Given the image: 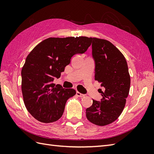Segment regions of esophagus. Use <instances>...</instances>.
I'll use <instances>...</instances> for the list:
<instances>
[{"label": "esophagus", "instance_id": "obj_1", "mask_svg": "<svg viewBox=\"0 0 154 154\" xmlns=\"http://www.w3.org/2000/svg\"><path fill=\"white\" fill-rule=\"evenodd\" d=\"M76 95L78 96V97H84L85 96V95L84 94H82V93H80V92H76Z\"/></svg>", "mask_w": 154, "mask_h": 154}]
</instances>
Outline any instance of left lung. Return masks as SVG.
Instances as JSON below:
<instances>
[{
    "label": "left lung",
    "instance_id": "obj_1",
    "mask_svg": "<svg viewBox=\"0 0 154 154\" xmlns=\"http://www.w3.org/2000/svg\"><path fill=\"white\" fill-rule=\"evenodd\" d=\"M92 54L95 62V80L101 83L105 91L102 98L92 100L86 109V117L92 123L105 126L110 124L122 113L127 98L130 76L123 54L109 41L91 38Z\"/></svg>",
    "mask_w": 154,
    "mask_h": 154
}]
</instances>
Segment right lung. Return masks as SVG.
Wrapping results in <instances>:
<instances>
[{
  "label": "right lung",
  "instance_id": "1",
  "mask_svg": "<svg viewBox=\"0 0 154 154\" xmlns=\"http://www.w3.org/2000/svg\"><path fill=\"white\" fill-rule=\"evenodd\" d=\"M91 45L86 36L49 38L41 42L27 56L22 69V92L27 110L38 122H57L63 115L73 88L55 85L66 66L76 54H83Z\"/></svg>",
  "mask_w": 154,
  "mask_h": 154
}]
</instances>
